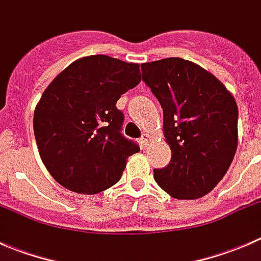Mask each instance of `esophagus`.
Listing matches in <instances>:
<instances>
[{
    "label": "esophagus",
    "instance_id": "obj_1",
    "mask_svg": "<svg viewBox=\"0 0 261 261\" xmlns=\"http://www.w3.org/2000/svg\"><path fill=\"white\" fill-rule=\"evenodd\" d=\"M149 140H150V136L147 135V134H144V135L141 136V139H140V144L143 146H146L147 144H149Z\"/></svg>",
    "mask_w": 261,
    "mask_h": 261
}]
</instances>
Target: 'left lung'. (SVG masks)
<instances>
[{
    "mask_svg": "<svg viewBox=\"0 0 261 261\" xmlns=\"http://www.w3.org/2000/svg\"><path fill=\"white\" fill-rule=\"evenodd\" d=\"M143 81L164 114L170 163L154 179L178 199L206 196L227 173L238 149L239 110L222 82L193 62L167 58L141 64Z\"/></svg>",
    "mask_w": 261,
    "mask_h": 261,
    "instance_id": "8db88e82",
    "label": "left lung"
}]
</instances>
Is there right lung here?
<instances>
[{"mask_svg": "<svg viewBox=\"0 0 261 261\" xmlns=\"http://www.w3.org/2000/svg\"><path fill=\"white\" fill-rule=\"evenodd\" d=\"M139 64L89 55L68 65L46 87L34 112L41 160L67 189L96 194L120 180L140 147L121 134V94L140 83Z\"/></svg>", "mask_w": 261, "mask_h": 261, "instance_id": "1", "label": "right lung"}]
</instances>
